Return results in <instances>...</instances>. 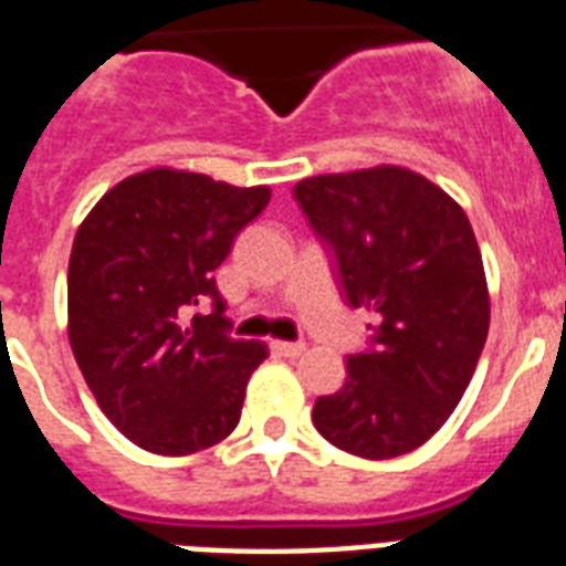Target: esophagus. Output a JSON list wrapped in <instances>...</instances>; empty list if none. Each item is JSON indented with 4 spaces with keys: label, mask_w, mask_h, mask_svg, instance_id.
I'll return each mask as SVG.
<instances>
[{
    "label": "esophagus",
    "mask_w": 566,
    "mask_h": 566,
    "mask_svg": "<svg viewBox=\"0 0 566 566\" xmlns=\"http://www.w3.org/2000/svg\"><path fill=\"white\" fill-rule=\"evenodd\" d=\"M273 353L284 356V359H300L305 353V344H293V340H273Z\"/></svg>",
    "instance_id": "1"
}]
</instances>
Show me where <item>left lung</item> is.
<instances>
[{"mask_svg":"<svg viewBox=\"0 0 566 566\" xmlns=\"http://www.w3.org/2000/svg\"><path fill=\"white\" fill-rule=\"evenodd\" d=\"M293 196L332 245L347 302L379 317L374 350L347 359V382L317 398L314 427L365 460L416 451L460 403L490 332L469 216L403 166L317 175Z\"/></svg>","mask_w":566,"mask_h":566,"instance_id":"8db88e82","label":"left lung"}]
</instances>
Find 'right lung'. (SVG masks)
<instances>
[{
	"label": "right lung",
	"instance_id": "add662e5",
	"mask_svg": "<svg viewBox=\"0 0 566 566\" xmlns=\"http://www.w3.org/2000/svg\"><path fill=\"white\" fill-rule=\"evenodd\" d=\"M171 166L129 175L92 207L67 266V338L97 407L150 454L187 457L240 421L266 344L228 335L216 266L270 201ZM213 298V315L182 314Z\"/></svg>",
	"mask_w": 566,
	"mask_h": 566
}]
</instances>
